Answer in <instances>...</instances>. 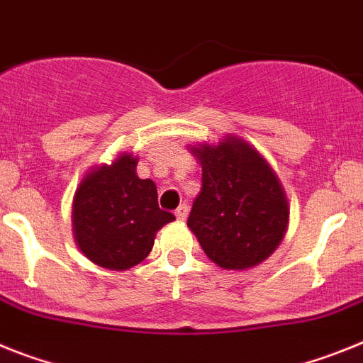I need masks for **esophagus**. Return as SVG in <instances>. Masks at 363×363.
<instances>
[{
  "label": "esophagus",
  "mask_w": 363,
  "mask_h": 363,
  "mask_svg": "<svg viewBox=\"0 0 363 363\" xmlns=\"http://www.w3.org/2000/svg\"><path fill=\"white\" fill-rule=\"evenodd\" d=\"M188 212H190V206H188V204H186V203H182L181 206H179L177 210H175V216H177L179 220H184L186 217H188Z\"/></svg>",
  "instance_id": "esophagus-1"
}]
</instances>
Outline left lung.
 <instances>
[{
    "instance_id": "8db88e82",
    "label": "left lung",
    "mask_w": 363,
    "mask_h": 363,
    "mask_svg": "<svg viewBox=\"0 0 363 363\" xmlns=\"http://www.w3.org/2000/svg\"><path fill=\"white\" fill-rule=\"evenodd\" d=\"M203 188L188 226L217 267L245 270L263 263L279 247L289 225L285 190L267 159L242 138L197 144Z\"/></svg>"
}]
</instances>
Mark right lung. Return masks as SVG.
Wrapping results in <instances>:
<instances>
[{
  "mask_svg": "<svg viewBox=\"0 0 363 363\" xmlns=\"http://www.w3.org/2000/svg\"><path fill=\"white\" fill-rule=\"evenodd\" d=\"M138 159L122 153L82 179L72 201V232L87 259L109 270H128L147 257L155 234L175 220L160 210L157 186L138 179Z\"/></svg>",
  "mask_w": 363,
  "mask_h": 363,
  "instance_id": "obj_1",
  "label": "right lung"
}]
</instances>
